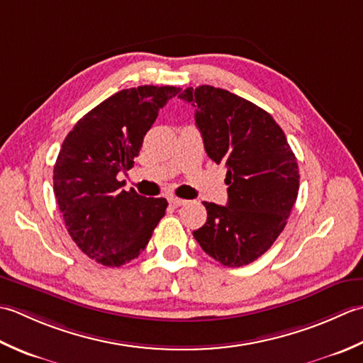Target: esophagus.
<instances>
[{
	"mask_svg": "<svg viewBox=\"0 0 363 363\" xmlns=\"http://www.w3.org/2000/svg\"><path fill=\"white\" fill-rule=\"evenodd\" d=\"M169 202H171L174 206H183L188 203V201H184V199H179V197H171L169 199Z\"/></svg>",
	"mask_w": 363,
	"mask_h": 363,
	"instance_id": "obj_1",
	"label": "esophagus"
}]
</instances>
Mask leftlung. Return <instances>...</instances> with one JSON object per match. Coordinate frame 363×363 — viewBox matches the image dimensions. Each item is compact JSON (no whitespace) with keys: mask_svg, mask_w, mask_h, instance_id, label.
<instances>
[{"mask_svg":"<svg viewBox=\"0 0 363 363\" xmlns=\"http://www.w3.org/2000/svg\"><path fill=\"white\" fill-rule=\"evenodd\" d=\"M205 152L225 162L228 202H203L206 223L192 232L228 268L255 262L282 233L299 191V169L285 133L269 113L225 89L188 87Z\"/></svg>","mask_w":363,"mask_h":363,"instance_id":"1","label":"left lung"}]
</instances>
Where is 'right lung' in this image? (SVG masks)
<instances>
[{
	"label": "right lung",
	"mask_w": 363,
	"mask_h": 363,
	"mask_svg": "<svg viewBox=\"0 0 363 363\" xmlns=\"http://www.w3.org/2000/svg\"><path fill=\"white\" fill-rule=\"evenodd\" d=\"M180 87L123 89L89 111L64 139L53 184L65 227L83 252L117 268L145 249L167 201L125 191L119 182L135 160L158 111Z\"/></svg>",
	"instance_id": "obj_1"
}]
</instances>
